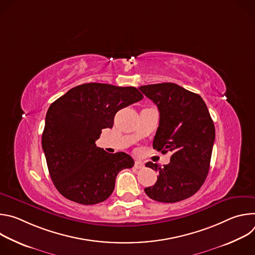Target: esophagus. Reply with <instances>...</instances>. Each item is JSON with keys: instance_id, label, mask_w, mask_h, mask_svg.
Listing matches in <instances>:
<instances>
[{"instance_id": "1", "label": "esophagus", "mask_w": 255, "mask_h": 255, "mask_svg": "<svg viewBox=\"0 0 255 255\" xmlns=\"http://www.w3.org/2000/svg\"><path fill=\"white\" fill-rule=\"evenodd\" d=\"M144 166H145L144 163L140 160H136L135 163H134V167L137 168V169H142V168H144Z\"/></svg>"}]
</instances>
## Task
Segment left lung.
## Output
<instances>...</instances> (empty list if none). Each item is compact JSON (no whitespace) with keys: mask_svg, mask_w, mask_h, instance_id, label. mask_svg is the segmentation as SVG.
<instances>
[{"mask_svg":"<svg viewBox=\"0 0 255 255\" xmlns=\"http://www.w3.org/2000/svg\"><path fill=\"white\" fill-rule=\"evenodd\" d=\"M139 90L158 108L159 126L152 146L171 152L163 167L147 162L158 171L155 185L145 188L154 201L175 203L195 195L210 169L215 141V126L204 100L172 83L141 86Z\"/></svg>","mask_w":255,"mask_h":255,"instance_id":"obj_1","label":"left lung"}]
</instances>
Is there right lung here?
<instances>
[{
	"instance_id": "1",
	"label": "right lung",
	"mask_w": 255,
	"mask_h": 255,
	"mask_svg": "<svg viewBox=\"0 0 255 255\" xmlns=\"http://www.w3.org/2000/svg\"><path fill=\"white\" fill-rule=\"evenodd\" d=\"M143 99L134 87L90 83L70 89L46 113L42 148L50 177L66 199L82 205L104 202L114 191L120 170L131 168L125 152L97 147L102 129L112 128L121 109Z\"/></svg>"
}]
</instances>
